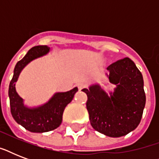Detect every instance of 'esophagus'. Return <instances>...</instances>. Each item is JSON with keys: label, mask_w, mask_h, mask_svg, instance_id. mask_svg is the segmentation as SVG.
I'll list each match as a JSON object with an SVG mask.
<instances>
[{"label": "esophagus", "mask_w": 159, "mask_h": 159, "mask_svg": "<svg viewBox=\"0 0 159 159\" xmlns=\"http://www.w3.org/2000/svg\"><path fill=\"white\" fill-rule=\"evenodd\" d=\"M77 87H78V89L82 90L83 87H84V85L82 84V83H79V84L77 85Z\"/></svg>", "instance_id": "1"}]
</instances>
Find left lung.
<instances>
[{
	"label": "left lung",
	"instance_id": "left-lung-1",
	"mask_svg": "<svg viewBox=\"0 0 159 159\" xmlns=\"http://www.w3.org/2000/svg\"><path fill=\"white\" fill-rule=\"evenodd\" d=\"M112 92L106 93L98 84L82 91L87 96V109L94 129L110 137H121L139 125L146 97L140 71L129 57L107 67Z\"/></svg>",
	"mask_w": 159,
	"mask_h": 159
}]
</instances>
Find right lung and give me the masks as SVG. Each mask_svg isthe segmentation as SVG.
<instances>
[{"instance_id":"add662e5","label":"right lung","mask_w":159,"mask_h":159,"mask_svg":"<svg viewBox=\"0 0 159 159\" xmlns=\"http://www.w3.org/2000/svg\"><path fill=\"white\" fill-rule=\"evenodd\" d=\"M49 52L45 45L30 48L25 57L16 63L14 75L9 86V98L11 115L15 120L27 130L34 133H43L53 130L61 125L65 107L72 102L77 87L66 92H57L43 106L28 108L24 106L23 99L16 91V82L24 67L32 60L42 57Z\"/></svg>"}]
</instances>
